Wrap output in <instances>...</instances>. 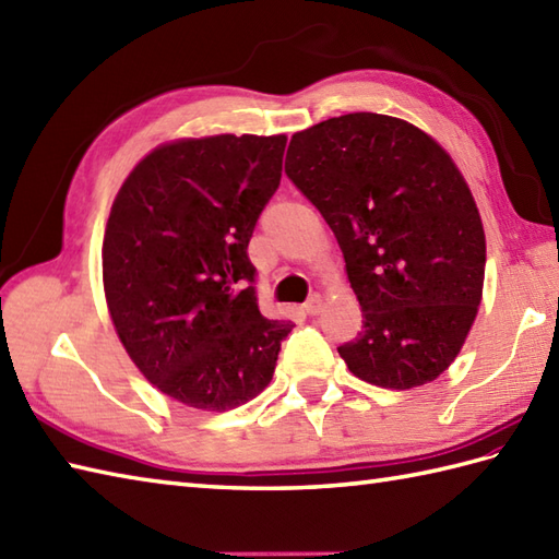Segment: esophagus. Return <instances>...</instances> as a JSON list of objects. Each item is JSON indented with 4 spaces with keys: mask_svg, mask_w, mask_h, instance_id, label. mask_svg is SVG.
I'll list each match as a JSON object with an SVG mask.
<instances>
[{
    "mask_svg": "<svg viewBox=\"0 0 559 559\" xmlns=\"http://www.w3.org/2000/svg\"><path fill=\"white\" fill-rule=\"evenodd\" d=\"M322 307H324V300H322V295H312L310 300H307L305 305H302V310H305V314H310V317H314V314H319L322 312Z\"/></svg>",
    "mask_w": 559,
    "mask_h": 559,
    "instance_id": "34e87169",
    "label": "esophagus"
}]
</instances>
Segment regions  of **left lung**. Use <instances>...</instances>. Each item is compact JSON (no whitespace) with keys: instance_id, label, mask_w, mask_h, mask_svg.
Segmentation results:
<instances>
[{"instance_id":"left-lung-1","label":"left lung","mask_w":559,"mask_h":559,"mask_svg":"<svg viewBox=\"0 0 559 559\" xmlns=\"http://www.w3.org/2000/svg\"><path fill=\"white\" fill-rule=\"evenodd\" d=\"M286 175L334 230L362 310L338 355L382 389L423 386L476 322L485 230L456 163L415 124L377 112L293 134Z\"/></svg>"}]
</instances>
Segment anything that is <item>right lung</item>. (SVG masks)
I'll use <instances>...</instances> for the list:
<instances>
[{
  "instance_id": "1",
  "label": "right lung",
  "mask_w": 559,
  "mask_h": 559,
  "mask_svg": "<svg viewBox=\"0 0 559 559\" xmlns=\"http://www.w3.org/2000/svg\"><path fill=\"white\" fill-rule=\"evenodd\" d=\"M286 134L153 148L117 192L103 288L129 358L165 396L223 413L261 394L295 326L259 312L249 237L281 185Z\"/></svg>"
}]
</instances>
